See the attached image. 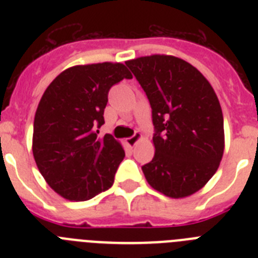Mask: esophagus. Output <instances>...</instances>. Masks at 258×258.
Listing matches in <instances>:
<instances>
[{
	"instance_id": "esophagus-1",
	"label": "esophagus",
	"mask_w": 258,
	"mask_h": 258,
	"mask_svg": "<svg viewBox=\"0 0 258 258\" xmlns=\"http://www.w3.org/2000/svg\"><path fill=\"white\" fill-rule=\"evenodd\" d=\"M141 138H142L141 133H136V134H134V136H132V137H129V138H126V141H125V142H126L127 146H131V147H133V146L136 145V143L138 142V141H140Z\"/></svg>"
}]
</instances>
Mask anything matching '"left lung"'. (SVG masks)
Segmentation results:
<instances>
[{"label":"left lung","instance_id":"obj_1","mask_svg":"<svg viewBox=\"0 0 258 258\" xmlns=\"http://www.w3.org/2000/svg\"><path fill=\"white\" fill-rule=\"evenodd\" d=\"M149 98L155 155L142 166L166 197L192 195L217 172L225 149L223 116L208 80L183 59L150 55L125 61Z\"/></svg>","mask_w":258,"mask_h":258}]
</instances>
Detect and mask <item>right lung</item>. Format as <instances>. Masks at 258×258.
<instances>
[{
	"label": "right lung",
	"instance_id": "right-lung-1",
	"mask_svg": "<svg viewBox=\"0 0 258 258\" xmlns=\"http://www.w3.org/2000/svg\"><path fill=\"white\" fill-rule=\"evenodd\" d=\"M132 77L121 63L75 66L45 90L32 151L45 181L64 199L84 202L112 186L125 152L111 134L98 137L97 127L104 124L109 89Z\"/></svg>",
	"mask_w": 258,
	"mask_h": 258
}]
</instances>
